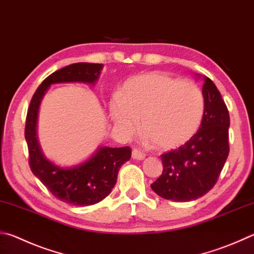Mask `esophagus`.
I'll return each instance as SVG.
<instances>
[{
  "instance_id": "34e87169",
  "label": "esophagus",
  "mask_w": 254,
  "mask_h": 254,
  "mask_svg": "<svg viewBox=\"0 0 254 254\" xmlns=\"http://www.w3.org/2000/svg\"><path fill=\"white\" fill-rule=\"evenodd\" d=\"M132 158L134 160H143L145 158V154L143 153L142 151L137 150V149H133L132 151Z\"/></svg>"
}]
</instances>
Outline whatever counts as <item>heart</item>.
<instances>
[{
	"mask_svg": "<svg viewBox=\"0 0 254 254\" xmlns=\"http://www.w3.org/2000/svg\"><path fill=\"white\" fill-rule=\"evenodd\" d=\"M204 111L202 91L160 72L132 77L124 84L122 96L110 101V115L123 135L141 128L161 150L186 144L199 128Z\"/></svg>",
	"mask_w": 254,
	"mask_h": 254,
	"instance_id": "obj_1",
	"label": "heart"
}]
</instances>
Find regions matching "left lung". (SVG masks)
<instances>
[{"instance_id":"obj_1","label":"left lung","mask_w":254,"mask_h":254,"mask_svg":"<svg viewBox=\"0 0 254 254\" xmlns=\"http://www.w3.org/2000/svg\"><path fill=\"white\" fill-rule=\"evenodd\" d=\"M202 94L204 112L199 130L184 145L161 155L163 172L151 188L163 199L187 202L203 196L215 186L228 159V108L209 77Z\"/></svg>"}]
</instances>
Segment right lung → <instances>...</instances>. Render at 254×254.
Returning a JSON list of instances; mask_svg holds the SVG:
<instances>
[{
    "label": "right lung",
    "instance_id": "right-lung-1",
    "mask_svg": "<svg viewBox=\"0 0 254 254\" xmlns=\"http://www.w3.org/2000/svg\"><path fill=\"white\" fill-rule=\"evenodd\" d=\"M103 68L100 63H74L55 71L36 89L27 109L25 140L29 149L31 171L48 190L65 203L92 205L111 193L120 168L130 160L131 147H100L86 162L71 169H62L50 162L41 152L36 139V119L43 95L53 83H94Z\"/></svg>",
    "mask_w": 254,
    "mask_h": 254
}]
</instances>
